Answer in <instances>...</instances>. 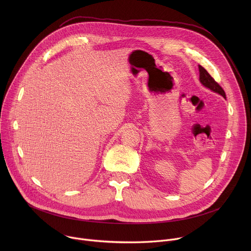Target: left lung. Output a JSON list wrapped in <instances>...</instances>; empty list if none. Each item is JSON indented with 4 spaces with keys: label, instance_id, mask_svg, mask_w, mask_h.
<instances>
[{
    "label": "left lung",
    "instance_id": "left-lung-1",
    "mask_svg": "<svg viewBox=\"0 0 251 251\" xmlns=\"http://www.w3.org/2000/svg\"><path fill=\"white\" fill-rule=\"evenodd\" d=\"M199 71H200V81H201V83L204 87L210 89L213 92L219 93L220 95H222L223 97L226 98L225 90L220 86V84L218 82H216V80H214L209 75V74L207 73V71L201 65H199Z\"/></svg>",
    "mask_w": 251,
    "mask_h": 251
}]
</instances>
